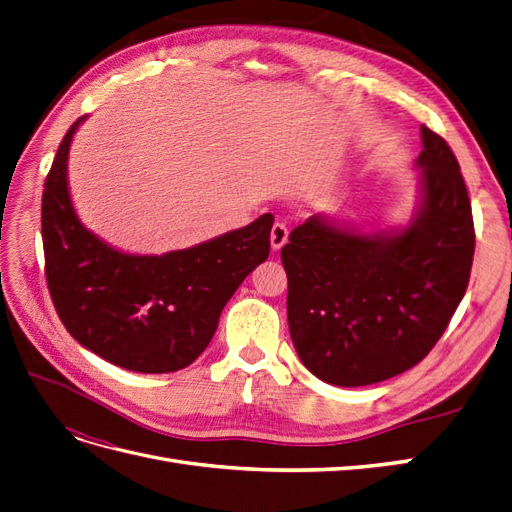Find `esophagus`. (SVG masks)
Wrapping results in <instances>:
<instances>
[{"label":"esophagus","mask_w":512,"mask_h":512,"mask_svg":"<svg viewBox=\"0 0 512 512\" xmlns=\"http://www.w3.org/2000/svg\"><path fill=\"white\" fill-rule=\"evenodd\" d=\"M288 241V228L282 222H275L271 228V247L273 250H282Z\"/></svg>","instance_id":"obj_1"}]
</instances>
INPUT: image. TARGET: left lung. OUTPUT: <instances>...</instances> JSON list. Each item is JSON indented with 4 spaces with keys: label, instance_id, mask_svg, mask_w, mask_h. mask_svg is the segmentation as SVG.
<instances>
[{
    "label": "left lung",
    "instance_id": "left-lung-1",
    "mask_svg": "<svg viewBox=\"0 0 512 512\" xmlns=\"http://www.w3.org/2000/svg\"><path fill=\"white\" fill-rule=\"evenodd\" d=\"M421 143L408 226L363 232L312 215L282 247L292 344L322 382L365 386L404 374L436 346L466 294V183L442 136L421 126Z\"/></svg>",
    "mask_w": 512,
    "mask_h": 512
}]
</instances>
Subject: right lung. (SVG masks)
Here are the masks:
<instances>
[{"label":"right lung","mask_w":512,"mask_h":512,"mask_svg":"<svg viewBox=\"0 0 512 512\" xmlns=\"http://www.w3.org/2000/svg\"><path fill=\"white\" fill-rule=\"evenodd\" d=\"M76 119L42 194L46 284L68 333L104 361L138 374H168L209 346L241 282L269 258L273 215L160 256L121 252L74 211L68 188Z\"/></svg>","instance_id":"obj_1"}]
</instances>
